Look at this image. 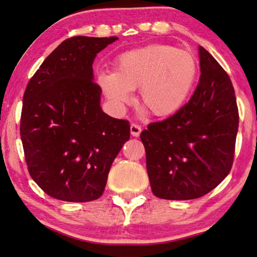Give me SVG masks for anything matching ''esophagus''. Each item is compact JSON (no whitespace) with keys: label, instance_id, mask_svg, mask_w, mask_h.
<instances>
[{"label":"esophagus","instance_id":"obj_1","mask_svg":"<svg viewBox=\"0 0 257 257\" xmlns=\"http://www.w3.org/2000/svg\"><path fill=\"white\" fill-rule=\"evenodd\" d=\"M141 132H142V128H141L139 124L132 123V125H130V134H132V135H133L134 137L140 136Z\"/></svg>","mask_w":257,"mask_h":257}]
</instances>
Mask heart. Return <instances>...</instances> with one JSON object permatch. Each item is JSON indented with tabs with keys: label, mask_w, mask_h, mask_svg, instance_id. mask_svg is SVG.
Instances as JSON below:
<instances>
[{
	"label": "heart",
	"mask_w": 257,
	"mask_h": 257,
	"mask_svg": "<svg viewBox=\"0 0 257 257\" xmlns=\"http://www.w3.org/2000/svg\"><path fill=\"white\" fill-rule=\"evenodd\" d=\"M199 65L187 50L151 44L130 50L115 61V72L99 75V85L117 109L140 88V104L155 117H169L184 107L196 86Z\"/></svg>",
	"instance_id": "heart-1"
}]
</instances>
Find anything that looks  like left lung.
Wrapping results in <instances>:
<instances>
[{"mask_svg":"<svg viewBox=\"0 0 257 257\" xmlns=\"http://www.w3.org/2000/svg\"><path fill=\"white\" fill-rule=\"evenodd\" d=\"M200 78L189 102L141 133L157 198L190 200L215 189L232 169L238 110L232 81L199 46Z\"/></svg>","mask_w":257,"mask_h":257,"instance_id":"obj_1","label":"left lung"}]
</instances>
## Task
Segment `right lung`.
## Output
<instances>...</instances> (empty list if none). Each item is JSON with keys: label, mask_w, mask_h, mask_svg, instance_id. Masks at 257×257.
I'll return each instance as SVG.
<instances>
[{"label": "right lung", "mask_w": 257, "mask_h": 257, "mask_svg": "<svg viewBox=\"0 0 257 257\" xmlns=\"http://www.w3.org/2000/svg\"><path fill=\"white\" fill-rule=\"evenodd\" d=\"M117 37L68 38L50 53L23 96L21 140L29 173L50 197L86 202L102 196L127 120L103 113L93 61Z\"/></svg>", "instance_id": "obj_1"}]
</instances>
